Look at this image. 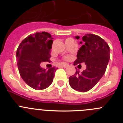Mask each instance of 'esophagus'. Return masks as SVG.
<instances>
[{
  "label": "esophagus",
  "instance_id": "esophagus-1",
  "mask_svg": "<svg viewBox=\"0 0 123 123\" xmlns=\"http://www.w3.org/2000/svg\"><path fill=\"white\" fill-rule=\"evenodd\" d=\"M68 66H69V65H68V64H67V63L62 64V67H63V68H67Z\"/></svg>",
  "mask_w": 123,
  "mask_h": 123
}]
</instances>
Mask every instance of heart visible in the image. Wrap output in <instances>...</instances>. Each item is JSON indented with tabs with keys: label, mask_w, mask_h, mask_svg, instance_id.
<instances>
[{
	"label": "heart",
	"mask_w": 123,
	"mask_h": 123,
	"mask_svg": "<svg viewBox=\"0 0 123 123\" xmlns=\"http://www.w3.org/2000/svg\"><path fill=\"white\" fill-rule=\"evenodd\" d=\"M65 59H66V60H69V56H67V57L65 58Z\"/></svg>",
	"instance_id": "b5f03b06"
}]
</instances>
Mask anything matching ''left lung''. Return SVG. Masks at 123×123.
I'll return each instance as SVG.
<instances>
[{
    "instance_id": "8db88e82",
    "label": "left lung",
    "mask_w": 123,
    "mask_h": 123,
    "mask_svg": "<svg viewBox=\"0 0 123 123\" xmlns=\"http://www.w3.org/2000/svg\"><path fill=\"white\" fill-rule=\"evenodd\" d=\"M76 38L79 39V37ZM80 44L83 45L78 50L74 65L84 63L86 69L81 73L76 70L69 78V84L73 89L85 92L94 87L105 74L110 59V47L102 38L92 34H85Z\"/></svg>"
}]
</instances>
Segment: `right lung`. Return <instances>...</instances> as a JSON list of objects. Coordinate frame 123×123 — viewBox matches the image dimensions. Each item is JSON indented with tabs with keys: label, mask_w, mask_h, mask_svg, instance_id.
<instances>
[{
	"label": "right lung",
	"mask_w": 123,
	"mask_h": 123,
	"mask_svg": "<svg viewBox=\"0 0 123 123\" xmlns=\"http://www.w3.org/2000/svg\"><path fill=\"white\" fill-rule=\"evenodd\" d=\"M52 39L48 32H36L24 39L17 49L19 74L29 86L36 90L48 87L53 82L58 68L53 67L46 70L40 66L41 62H49Z\"/></svg>",
	"instance_id": "right-lung-1"
}]
</instances>
